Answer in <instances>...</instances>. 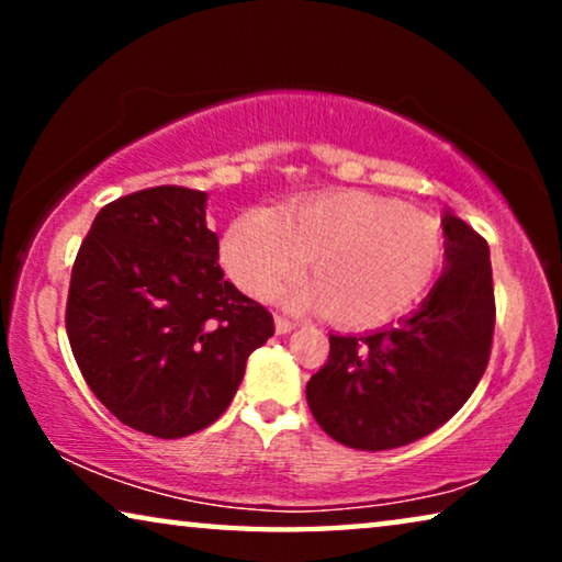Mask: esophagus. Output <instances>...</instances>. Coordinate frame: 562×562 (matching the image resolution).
<instances>
[{"label": "esophagus", "instance_id": "34e87169", "mask_svg": "<svg viewBox=\"0 0 562 562\" xmlns=\"http://www.w3.org/2000/svg\"><path fill=\"white\" fill-rule=\"evenodd\" d=\"M296 327H299L296 319L283 317V314H279V317H276V333H279V335H286V333H291V329H296Z\"/></svg>", "mask_w": 562, "mask_h": 562}]
</instances>
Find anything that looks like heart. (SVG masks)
I'll list each match as a JSON object with an SVG mask.
<instances>
[{"label": "heart", "instance_id": "1", "mask_svg": "<svg viewBox=\"0 0 562 562\" xmlns=\"http://www.w3.org/2000/svg\"><path fill=\"white\" fill-rule=\"evenodd\" d=\"M317 276L291 294L348 327L389 325L422 302L440 273V222L360 189L322 191L281 210L256 206L229 222L222 263L245 294L271 299L310 263Z\"/></svg>", "mask_w": 562, "mask_h": 562}]
</instances>
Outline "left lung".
I'll list each match as a JSON object with an SVG mask.
<instances>
[{
  "label": "left lung",
  "mask_w": 562,
  "mask_h": 562,
  "mask_svg": "<svg viewBox=\"0 0 562 562\" xmlns=\"http://www.w3.org/2000/svg\"><path fill=\"white\" fill-rule=\"evenodd\" d=\"M448 271L419 312L368 335H329L327 363L306 404L333 440L391 450L445 425L479 386L494 342L496 302L488 243L445 214Z\"/></svg>",
  "instance_id": "obj_1"
}]
</instances>
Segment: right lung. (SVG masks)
Returning <instances> with one entry per match:
<instances>
[{
    "label": "right lung",
    "instance_id": "add662e5",
    "mask_svg": "<svg viewBox=\"0 0 562 562\" xmlns=\"http://www.w3.org/2000/svg\"><path fill=\"white\" fill-rule=\"evenodd\" d=\"M206 194L153 187L99 210L71 268L66 333L94 396L137 432L176 440L220 419L273 335L225 281Z\"/></svg>",
    "mask_w": 562,
    "mask_h": 562
}]
</instances>
